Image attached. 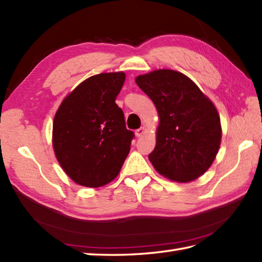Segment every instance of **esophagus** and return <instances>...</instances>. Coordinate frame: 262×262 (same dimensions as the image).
I'll list each match as a JSON object with an SVG mask.
<instances>
[{
    "instance_id": "1",
    "label": "esophagus",
    "mask_w": 262,
    "mask_h": 262,
    "mask_svg": "<svg viewBox=\"0 0 262 262\" xmlns=\"http://www.w3.org/2000/svg\"><path fill=\"white\" fill-rule=\"evenodd\" d=\"M144 133H145V127H141V128H138V129L135 132V134H136V136L137 137H141Z\"/></svg>"
}]
</instances>
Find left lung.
Listing matches in <instances>:
<instances>
[{
  "instance_id": "8db88e82",
  "label": "left lung",
  "mask_w": 262,
  "mask_h": 262,
  "mask_svg": "<svg viewBox=\"0 0 262 262\" xmlns=\"http://www.w3.org/2000/svg\"><path fill=\"white\" fill-rule=\"evenodd\" d=\"M159 114L157 144L148 155L166 179L187 183L213 164L221 146V118L213 101L191 79L173 70H155L135 79Z\"/></svg>"
}]
</instances>
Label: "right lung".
<instances>
[{
    "label": "right lung",
    "instance_id": "obj_1",
    "mask_svg": "<svg viewBox=\"0 0 262 262\" xmlns=\"http://www.w3.org/2000/svg\"><path fill=\"white\" fill-rule=\"evenodd\" d=\"M126 74L90 76L64 98L53 121V148L59 165L75 183L98 188L118 176L130 151L128 130L116 104Z\"/></svg>",
    "mask_w": 262,
    "mask_h": 262
}]
</instances>
